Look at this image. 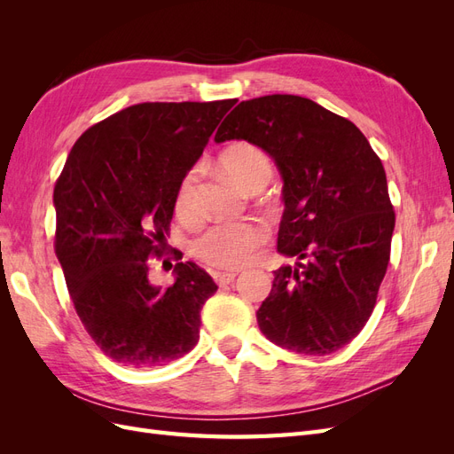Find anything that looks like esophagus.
Listing matches in <instances>:
<instances>
[{
    "label": "esophagus",
    "instance_id": "obj_1",
    "mask_svg": "<svg viewBox=\"0 0 454 454\" xmlns=\"http://www.w3.org/2000/svg\"><path fill=\"white\" fill-rule=\"evenodd\" d=\"M237 277H239L237 272H214V280L219 286H227L231 282H235Z\"/></svg>",
    "mask_w": 454,
    "mask_h": 454
}]
</instances>
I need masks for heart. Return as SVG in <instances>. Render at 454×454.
Here are the masks:
<instances>
[{
    "mask_svg": "<svg viewBox=\"0 0 454 454\" xmlns=\"http://www.w3.org/2000/svg\"><path fill=\"white\" fill-rule=\"evenodd\" d=\"M222 168L240 187L257 191L272 176V162L267 151L255 144L239 142L229 145L219 155ZM199 167L189 168L177 184L174 195V212L184 222H195L199 217ZM267 239V229L259 222H223L204 229L191 244L195 257L215 269H240L250 263L255 250Z\"/></svg>",
    "mask_w": 454,
    "mask_h": 454,
    "instance_id": "heart-1",
    "label": "heart"
}]
</instances>
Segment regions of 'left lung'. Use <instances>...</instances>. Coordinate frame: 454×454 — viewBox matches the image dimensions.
Segmentation results:
<instances>
[{
	"label": "left lung",
	"mask_w": 454,
	"mask_h": 454,
	"mask_svg": "<svg viewBox=\"0 0 454 454\" xmlns=\"http://www.w3.org/2000/svg\"><path fill=\"white\" fill-rule=\"evenodd\" d=\"M248 140L284 177L278 252L295 267L274 270L257 310L269 340L309 356L332 354L358 335L377 305L395 225L387 172L352 121L303 96L240 102L215 142Z\"/></svg>",
	"instance_id": "left-lung-1"
}]
</instances>
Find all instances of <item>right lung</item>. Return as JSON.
<instances>
[{"instance_id": "1", "label": "right lung", "mask_w": 454, "mask_h": 454, "mask_svg": "<svg viewBox=\"0 0 454 454\" xmlns=\"http://www.w3.org/2000/svg\"><path fill=\"white\" fill-rule=\"evenodd\" d=\"M235 104H136L85 130L67 155L52 195L54 252L81 324L117 364L167 365L199 342L200 310L217 286L187 261L160 290L149 259L172 252L177 184Z\"/></svg>"}]
</instances>
